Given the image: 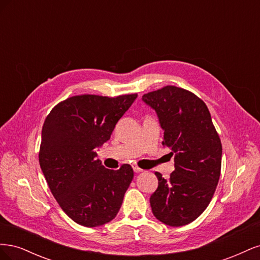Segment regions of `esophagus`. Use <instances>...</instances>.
<instances>
[{"instance_id": "1", "label": "esophagus", "mask_w": 260, "mask_h": 260, "mask_svg": "<svg viewBox=\"0 0 260 260\" xmlns=\"http://www.w3.org/2000/svg\"><path fill=\"white\" fill-rule=\"evenodd\" d=\"M132 168H133V170H135V172H137V174H139V172H142V171H143L142 169L139 168V167L137 166V165H133Z\"/></svg>"}]
</instances>
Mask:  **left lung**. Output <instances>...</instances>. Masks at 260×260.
I'll return each mask as SVG.
<instances>
[{
    "label": "left lung",
    "instance_id": "1",
    "mask_svg": "<svg viewBox=\"0 0 260 260\" xmlns=\"http://www.w3.org/2000/svg\"><path fill=\"white\" fill-rule=\"evenodd\" d=\"M142 101L156 112L164 130L162 145L175 155L168 180L156 172L158 187L149 203L162 223L181 226L206 209L221 170L222 146L206 104L195 94L167 85L144 94Z\"/></svg>",
    "mask_w": 260,
    "mask_h": 260
}]
</instances>
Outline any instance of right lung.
<instances>
[{
    "instance_id": "add662e5",
    "label": "right lung",
    "mask_w": 260,
    "mask_h": 260,
    "mask_svg": "<svg viewBox=\"0 0 260 260\" xmlns=\"http://www.w3.org/2000/svg\"><path fill=\"white\" fill-rule=\"evenodd\" d=\"M138 94L78 95L55 106L43 123L39 161L50 190L75 222L88 228L113 220L133 179L130 165L105 168L96 148L111 139Z\"/></svg>"
}]
</instances>
